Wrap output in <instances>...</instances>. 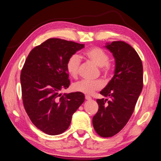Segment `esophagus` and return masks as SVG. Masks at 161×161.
Listing matches in <instances>:
<instances>
[{
	"label": "esophagus",
	"mask_w": 161,
	"mask_h": 161,
	"mask_svg": "<svg viewBox=\"0 0 161 161\" xmlns=\"http://www.w3.org/2000/svg\"><path fill=\"white\" fill-rule=\"evenodd\" d=\"M85 98H86V100H91V97L89 96H85Z\"/></svg>",
	"instance_id": "obj_1"
}]
</instances>
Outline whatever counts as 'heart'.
<instances>
[{
	"label": "heart",
	"mask_w": 161,
	"mask_h": 161,
	"mask_svg": "<svg viewBox=\"0 0 161 161\" xmlns=\"http://www.w3.org/2000/svg\"><path fill=\"white\" fill-rule=\"evenodd\" d=\"M84 56L87 59L90 60L94 64L101 67V73L105 76H109L112 73L113 67L108 63L110 56L107 52L99 47H92L83 53ZM80 58L78 54H73L68 58L65 65L66 70L70 77L77 78L80 66ZM103 86V83L101 80H82L73 84V91L84 94L90 95L95 91L101 89Z\"/></svg>",
	"instance_id": "heart-1"
}]
</instances>
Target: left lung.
<instances>
[{
	"mask_svg": "<svg viewBox=\"0 0 161 161\" xmlns=\"http://www.w3.org/2000/svg\"><path fill=\"white\" fill-rule=\"evenodd\" d=\"M105 48L115 58V73L100 92L110 101L96 100L98 110L93 118V125L100 136L108 138L120 132L132 115L143 86V73L141 59L130 45L113 41Z\"/></svg>",
	"mask_w": 161,
	"mask_h": 161,
	"instance_id": "8db88e82",
	"label": "left lung"
}]
</instances>
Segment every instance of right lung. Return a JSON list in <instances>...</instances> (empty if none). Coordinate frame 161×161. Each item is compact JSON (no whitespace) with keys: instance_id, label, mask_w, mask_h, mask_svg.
<instances>
[{"instance_id":"obj_1","label":"right lung","mask_w":161,"mask_h":161,"mask_svg":"<svg viewBox=\"0 0 161 161\" xmlns=\"http://www.w3.org/2000/svg\"><path fill=\"white\" fill-rule=\"evenodd\" d=\"M83 48L84 44L49 38L25 60L20 73L23 103L32 123L45 133L56 136L66 130L84 102L82 93H60L70 86L65 68L68 58Z\"/></svg>"}]
</instances>
